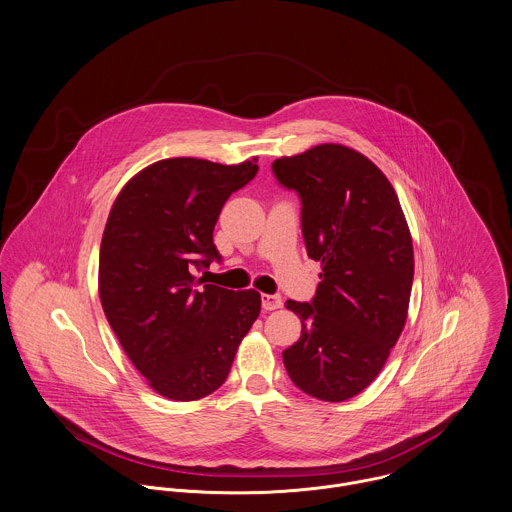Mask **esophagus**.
<instances>
[{"label":"esophagus","instance_id":"1","mask_svg":"<svg viewBox=\"0 0 512 512\" xmlns=\"http://www.w3.org/2000/svg\"><path fill=\"white\" fill-rule=\"evenodd\" d=\"M282 304H284V300L280 294H262V308L266 312L278 310V308H282Z\"/></svg>","mask_w":512,"mask_h":512}]
</instances>
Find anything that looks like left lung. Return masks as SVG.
<instances>
[{"label":"left lung","mask_w":512,"mask_h":512,"mask_svg":"<svg viewBox=\"0 0 512 512\" xmlns=\"http://www.w3.org/2000/svg\"><path fill=\"white\" fill-rule=\"evenodd\" d=\"M272 172L298 192L308 256L322 262L312 302H286L302 336L282 351L284 365L304 393L345 401L377 377L403 332L411 234L391 182L353 149L318 145Z\"/></svg>","instance_id":"8db88e82"}]
</instances>
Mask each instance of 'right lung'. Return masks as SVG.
<instances>
[{
	"label": "right lung",
	"mask_w": 512,
	"mask_h": 512,
	"mask_svg": "<svg viewBox=\"0 0 512 512\" xmlns=\"http://www.w3.org/2000/svg\"><path fill=\"white\" fill-rule=\"evenodd\" d=\"M202 159H165L117 196L99 254L105 316L149 385L194 401L228 377L236 349L260 314L256 290L234 292L194 278L220 262L214 224L232 192L258 172Z\"/></svg>",
	"instance_id": "right-lung-1"
}]
</instances>
